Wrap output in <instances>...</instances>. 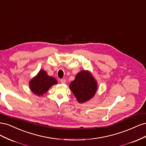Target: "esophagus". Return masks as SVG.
<instances>
[{
    "label": "esophagus",
    "mask_w": 146,
    "mask_h": 146,
    "mask_svg": "<svg viewBox=\"0 0 146 146\" xmlns=\"http://www.w3.org/2000/svg\"><path fill=\"white\" fill-rule=\"evenodd\" d=\"M60 82H61V83H66V80H65L64 78H63V79H61V80H60Z\"/></svg>",
    "instance_id": "esophagus-1"
}]
</instances>
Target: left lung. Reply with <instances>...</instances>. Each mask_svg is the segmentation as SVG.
Wrapping results in <instances>:
<instances>
[{"label": "left lung", "instance_id": "1", "mask_svg": "<svg viewBox=\"0 0 146 146\" xmlns=\"http://www.w3.org/2000/svg\"><path fill=\"white\" fill-rule=\"evenodd\" d=\"M69 88L79 103L91 100L98 90V82L89 70L79 72L69 85Z\"/></svg>", "mask_w": 146, "mask_h": 146}]
</instances>
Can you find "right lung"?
<instances>
[{
  "mask_svg": "<svg viewBox=\"0 0 146 146\" xmlns=\"http://www.w3.org/2000/svg\"><path fill=\"white\" fill-rule=\"evenodd\" d=\"M58 83L54 77L48 76L44 70L41 69L36 76L29 82L30 89L33 94L38 96H41L45 94L53 85Z\"/></svg>",
  "mask_w": 146,
  "mask_h": 146,
  "instance_id": "obj_1",
  "label": "right lung"
}]
</instances>
